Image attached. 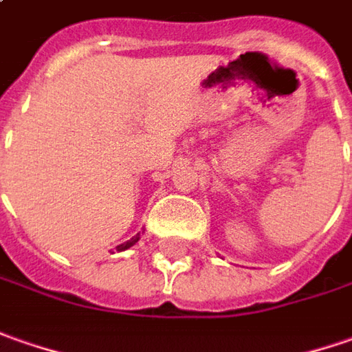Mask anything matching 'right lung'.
<instances>
[{
  "label": "right lung",
  "instance_id": "obj_1",
  "mask_svg": "<svg viewBox=\"0 0 352 352\" xmlns=\"http://www.w3.org/2000/svg\"><path fill=\"white\" fill-rule=\"evenodd\" d=\"M140 236V234H138ZM138 236L136 237H132V239H128L126 243H122V245H118V251H124V249H128V248H132V245H134V243H136V241H138Z\"/></svg>",
  "mask_w": 352,
  "mask_h": 352
}]
</instances>
